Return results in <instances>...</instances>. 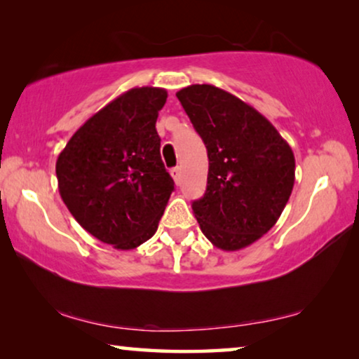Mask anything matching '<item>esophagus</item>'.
<instances>
[{"instance_id":"esophagus-1","label":"esophagus","mask_w":359,"mask_h":359,"mask_svg":"<svg viewBox=\"0 0 359 359\" xmlns=\"http://www.w3.org/2000/svg\"><path fill=\"white\" fill-rule=\"evenodd\" d=\"M171 176H173L176 184L181 183V168H180V166H175V168H171Z\"/></svg>"}]
</instances>
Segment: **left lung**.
Segmentation results:
<instances>
[{"instance_id":"obj_1","label":"left lung","mask_w":359,"mask_h":359,"mask_svg":"<svg viewBox=\"0 0 359 359\" xmlns=\"http://www.w3.org/2000/svg\"><path fill=\"white\" fill-rule=\"evenodd\" d=\"M176 96L208 149V188L193 212L214 247L237 252L278 222L296 178L294 154L266 117L217 86Z\"/></svg>"}]
</instances>
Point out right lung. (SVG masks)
I'll use <instances>...</instances> for the list:
<instances>
[{
	"mask_svg": "<svg viewBox=\"0 0 359 359\" xmlns=\"http://www.w3.org/2000/svg\"><path fill=\"white\" fill-rule=\"evenodd\" d=\"M168 93L142 86L91 116L57 158L58 191L76 222L117 250L154 237L175 181L155 124Z\"/></svg>",
	"mask_w": 359,
	"mask_h": 359,
	"instance_id": "1",
	"label": "right lung"
}]
</instances>
